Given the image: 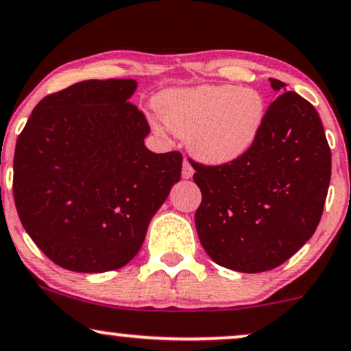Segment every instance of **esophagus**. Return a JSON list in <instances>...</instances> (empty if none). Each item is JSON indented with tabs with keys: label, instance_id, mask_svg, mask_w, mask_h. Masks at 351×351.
I'll return each instance as SVG.
<instances>
[{
	"label": "esophagus",
	"instance_id": "34e87169",
	"mask_svg": "<svg viewBox=\"0 0 351 351\" xmlns=\"http://www.w3.org/2000/svg\"><path fill=\"white\" fill-rule=\"evenodd\" d=\"M193 173H194V170H193L191 163H189L188 160H184V162H183V171H181V176L188 180V178H191Z\"/></svg>",
	"mask_w": 351,
	"mask_h": 351
}]
</instances>
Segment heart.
I'll return each mask as SVG.
<instances>
[{
  "instance_id": "obj_1",
  "label": "heart",
  "mask_w": 351,
  "mask_h": 351,
  "mask_svg": "<svg viewBox=\"0 0 351 351\" xmlns=\"http://www.w3.org/2000/svg\"><path fill=\"white\" fill-rule=\"evenodd\" d=\"M155 106L165 128L186 138L194 157L210 165L230 163L247 154L267 117V101L258 90L230 84L168 90Z\"/></svg>"
}]
</instances>
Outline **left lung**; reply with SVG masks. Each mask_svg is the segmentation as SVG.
Instances as JSON below:
<instances>
[{
  "label": "left lung",
  "mask_w": 351,
  "mask_h": 351,
  "mask_svg": "<svg viewBox=\"0 0 351 351\" xmlns=\"http://www.w3.org/2000/svg\"><path fill=\"white\" fill-rule=\"evenodd\" d=\"M269 104L253 147L230 163L194 162L202 201L196 229L208 255L223 268L261 273L289 260L317 229L332 155L317 111L286 84Z\"/></svg>",
  "instance_id": "1"
}]
</instances>
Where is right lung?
<instances>
[{
  "label": "right lung",
  "instance_id": "1",
  "mask_svg": "<svg viewBox=\"0 0 351 351\" xmlns=\"http://www.w3.org/2000/svg\"><path fill=\"white\" fill-rule=\"evenodd\" d=\"M135 80H86L34 108L14 152L12 194L29 237L58 267L104 273L141 250L180 181L183 155L154 154Z\"/></svg>",
  "mask_w": 351,
  "mask_h": 351
}]
</instances>
